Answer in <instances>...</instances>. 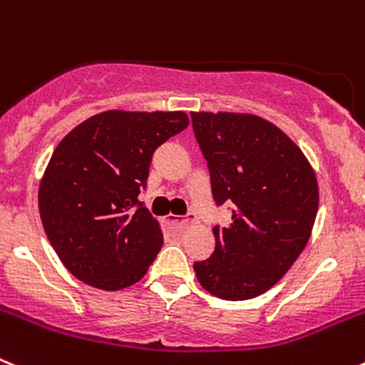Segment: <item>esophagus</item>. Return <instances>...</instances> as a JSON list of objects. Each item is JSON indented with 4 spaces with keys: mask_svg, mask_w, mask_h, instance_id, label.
Returning a JSON list of instances; mask_svg holds the SVG:
<instances>
[{
    "mask_svg": "<svg viewBox=\"0 0 365 365\" xmlns=\"http://www.w3.org/2000/svg\"><path fill=\"white\" fill-rule=\"evenodd\" d=\"M195 221L193 215H188V217H179V215H173V214H168L163 217V222L166 227H188L190 222Z\"/></svg>",
    "mask_w": 365,
    "mask_h": 365,
    "instance_id": "34e87169",
    "label": "esophagus"
}]
</instances>
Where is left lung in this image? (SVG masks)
Returning a JSON list of instances; mask_svg holds the SVG:
<instances>
[{
    "label": "left lung",
    "mask_w": 365,
    "mask_h": 365,
    "mask_svg": "<svg viewBox=\"0 0 365 365\" xmlns=\"http://www.w3.org/2000/svg\"><path fill=\"white\" fill-rule=\"evenodd\" d=\"M217 205L234 202L215 250L193 263L202 289L241 302L263 294L291 269L311 237L318 180L303 151L278 125L252 113L192 111Z\"/></svg>",
    "instance_id": "1"
}]
</instances>
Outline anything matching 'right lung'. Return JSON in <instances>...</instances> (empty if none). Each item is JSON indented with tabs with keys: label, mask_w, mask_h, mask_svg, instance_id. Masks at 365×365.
Listing matches in <instances>:
<instances>
[{
	"label": "right lung",
	"mask_w": 365,
	"mask_h": 365,
	"mask_svg": "<svg viewBox=\"0 0 365 365\" xmlns=\"http://www.w3.org/2000/svg\"><path fill=\"white\" fill-rule=\"evenodd\" d=\"M185 111L93 115L60 140L38 190L43 230L74 278L100 291L143 279L163 247L159 221L138 202L151 155L188 128Z\"/></svg>",
	"instance_id": "1"
}]
</instances>
